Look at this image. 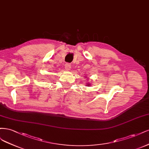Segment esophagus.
<instances>
[{"label": "esophagus", "instance_id": "obj_1", "mask_svg": "<svg viewBox=\"0 0 149 149\" xmlns=\"http://www.w3.org/2000/svg\"><path fill=\"white\" fill-rule=\"evenodd\" d=\"M65 69L66 70H70V69H71V65L69 63H66L65 64Z\"/></svg>", "mask_w": 149, "mask_h": 149}]
</instances>
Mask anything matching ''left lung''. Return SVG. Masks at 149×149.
Wrapping results in <instances>:
<instances>
[{
  "label": "left lung",
  "mask_w": 149,
  "mask_h": 149,
  "mask_svg": "<svg viewBox=\"0 0 149 149\" xmlns=\"http://www.w3.org/2000/svg\"><path fill=\"white\" fill-rule=\"evenodd\" d=\"M87 86H89V85H90V84H87Z\"/></svg>",
  "instance_id": "1"
}]
</instances>
